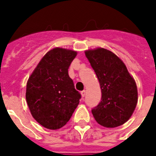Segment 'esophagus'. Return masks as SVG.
<instances>
[{
	"mask_svg": "<svg viewBox=\"0 0 156 156\" xmlns=\"http://www.w3.org/2000/svg\"><path fill=\"white\" fill-rule=\"evenodd\" d=\"M81 95H82V97L84 98L86 95V90H83L82 92H81Z\"/></svg>",
	"mask_w": 156,
	"mask_h": 156,
	"instance_id": "34e87169",
	"label": "esophagus"
}]
</instances>
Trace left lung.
<instances>
[{"mask_svg":"<svg viewBox=\"0 0 156 156\" xmlns=\"http://www.w3.org/2000/svg\"><path fill=\"white\" fill-rule=\"evenodd\" d=\"M101 88V101L92 108L95 121L107 128L126 123L138 103V89L124 62L103 48L85 51Z\"/></svg>","mask_w":156,"mask_h":156,"instance_id":"8db88e82","label":"left lung"}]
</instances>
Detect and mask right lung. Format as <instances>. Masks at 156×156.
Wrapping results in <instances>:
<instances>
[{
  "label": "right lung",
  "instance_id": "add662e5",
  "mask_svg": "<svg viewBox=\"0 0 156 156\" xmlns=\"http://www.w3.org/2000/svg\"><path fill=\"white\" fill-rule=\"evenodd\" d=\"M77 56L73 50H50L34 69L27 83L26 100L32 116L49 129L63 127L79 104L81 94L75 90L68 73Z\"/></svg>",
  "mask_w": 156,
  "mask_h": 156
}]
</instances>
